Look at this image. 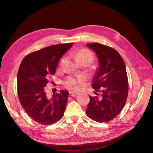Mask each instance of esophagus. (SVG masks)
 Wrapping results in <instances>:
<instances>
[{"mask_svg": "<svg viewBox=\"0 0 153 153\" xmlns=\"http://www.w3.org/2000/svg\"><path fill=\"white\" fill-rule=\"evenodd\" d=\"M69 95H70V96H72V97H75L78 95V93H76V92H69Z\"/></svg>", "mask_w": 153, "mask_h": 153, "instance_id": "1", "label": "esophagus"}]
</instances>
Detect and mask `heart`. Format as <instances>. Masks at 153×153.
<instances>
[{"mask_svg":"<svg viewBox=\"0 0 153 153\" xmlns=\"http://www.w3.org/2000/svg\"><path fill=\"white\" fill-rule=\"evenodd\" d=\"M77 61L82 59H89L91 61L93 60V55L89 50L82 49L78 51L75 55ZM84 78L79 77H69L66 82V87L69 89L74 91H79L82 89V85L84 84Z\"/></svg>","mask_w":153,"mask_h":153,"instance_id":"1","label":"heart"}]
</instances>
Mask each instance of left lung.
Returning a JSON list of instances; mask_svg holds the SVG:
<instances>
[{"instance_id": "obj_1", "label": "left lung", "mask_w": 153, "mask_h": 153, "mask_svg": "<svg viewBox=\"0 0 153 153\" xmlns=\"http://www.w3.org/2000/svg\"><path fill=\"white\" fill-rule=\"evenodd\" d=\"M86 46L96 53L99 62L92 80V87L96 92H101L100 98L89 96L86 114L95 121L106 123L118 115L126 103L128 93L126 66L114 48L98 43Z\"/></svg>"}]
</instances>
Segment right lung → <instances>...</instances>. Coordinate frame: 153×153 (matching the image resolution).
<instances>
[{
  "label": "right lung",
  "mask_w": 153,
  "mask_h": 153,
  "mask_svg": "<svg viewBox=\"0 0 153 153\" xmlns=\"http://www.w3.org/2000/svg\"><path fill=\"white\" fill-rule=\"evenodd\" d=\"M73 43L50 46L32 52L23 59L17 76L20 102L31 119L43 125L52 124L64 115L69 92L48 97L45 87L50 75L55 74L60 59Z\"/></svg>",
  "instance_id": "add662e5"
}]
</instances>
